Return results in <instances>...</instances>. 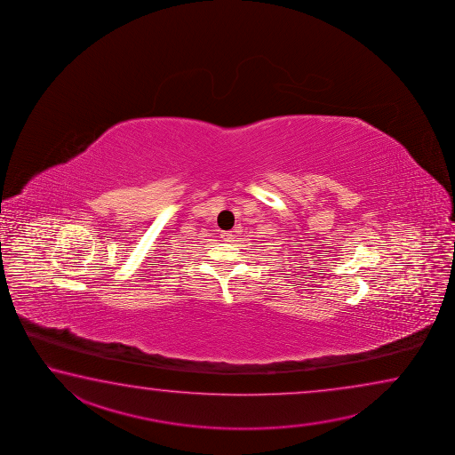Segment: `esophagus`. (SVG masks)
I'll return each instance as SVG.
<instances>
[{
    "mask_svg": "<svg viewBox=\"0 0 455 455\" xmlns=\"http://www.w3.org/2000/svg\"><path fill=\"white\" fill-rule=\"evenodd\" d=\"M221 239H223L224 242H232L234 234H232V231H223L221 232Z\"/></svg>",
    "mask_w": 455,
    "mask_h": 455,
    "instance_id": "obj_1",
    "label": "esophagus"
}]
</instances>
